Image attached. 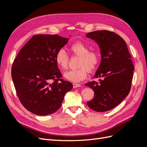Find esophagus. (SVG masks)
Here are the masks:
<instances>
[{
    "mask_svg": "<svg viewBox=\"0 0 147 147\" xmlns=\"http://www.w3.org/2000/svg\"><path fill=\"white\" fill-rule=\"evenodd\" d=\"M73 86H74V88H77V87H80V86H81V85H80V84H78V83H74V84H73Z\"/></svg>",
    "mask_w": 147,
    "mask_h": 147,
    "instance_id": "1",
    "label": "esophagus"
}]
</instances>
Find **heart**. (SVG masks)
<instances>
[{"label": "heart", "instance_id": "1", "mask_svg": "<svg viewBox=\"0 0 147 147\" xmlns=\"http://www.w3.org/2000/svg\"><path fill=\"white\" fill-rule=\"evenodd\" d=\"M69 50L72 56L80 57L78 63V69L68 71L64 74V77L67 80L77 83L85 79L88 71L92 72L99 64L100 55L98 51L90 50V48L82 42H77L72 44ZM55 61L58 67L62 70L68 69L69 57L64 50H60L56 53Z\"/></svg>", "mask_w": 147, "mask_h": 147}]
</instances>
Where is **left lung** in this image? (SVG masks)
I'll list each match as a JSON object with an SVG mask.
<instances>
[{
  "instance_id": "left-lung-1",
  "label": "left lung",
  "mask_w": 147,
  "mask_h": 147,
  "mask_svg": "<svg viewBox=\"0 0 147 147\" xmlns=\"http://www.w3.org/2000/svg\"><path fill=\"white\" fill-rule=\"evenodd\" d=\"M86 36L98 44L102 58L94 75L99 82L85 84L94 92V98L87 105L96 112H106L117 107L128 95L134 67L125 41L116 33L96 30Z\"/></svg>"
}]
</instances>
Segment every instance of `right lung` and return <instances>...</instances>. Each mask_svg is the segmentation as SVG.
Returning <instances> with one entry per match:
<instances>
[{
	"label": "right lung",
	"mask_w": 147,
	"mask_h": 147,
	"mask_svg": "<svg viewBox=\"0 0 147 147\" xmlns=\"http://www.w3.org/2000/svg\"><path fill=\"white\" fill-rule=\"evenodd\" d=\"M69 38L58 35H35L22 48L13 62L11 77L21 103L38 115L55 112L65 94L73 88L65 81L55 61L56 53Z\"/></svg>",
	"instance_id": "1"
}]
</instances>
